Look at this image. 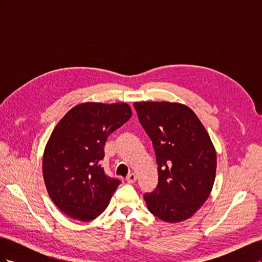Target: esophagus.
Returning a JSON list of instances; mask_svg holds the SVG:
<instances>
[{"instance_id": "obj_1", "label": "esophagus", "mask_w": 262, "mask_h": 262, "mask_svg": "<svg viewBox=\"0 0 262 262\" xmlns=\"http://www.w3.org/2000/svg\"><path fill=\"white\" fill-rule=\"evenodd\" d=\"M125 180L129 182V184H133L134 181L137 180V175L134 172H130L128 176H126V178H125Z\"/></svg>"}]
</instances>
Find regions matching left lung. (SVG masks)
<instances>
[{"label": "left lung", "mask_w": 262, "mask_h": 262, "mask_svg": "<svg viewBox=\"0 0 262 262\" xmlns=\"http://www.w3.org/2000/svg\"><path fill=\"white\" fill-rule=\"evenodd\" d=\"M153 147L158 184L145 193L148 211L167 223L191 217L207 201L216 172V153L199 118L186 105L134 102Z\"/></svg>", "instance_id": "1"}]
</instances>
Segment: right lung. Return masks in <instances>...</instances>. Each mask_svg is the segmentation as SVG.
Instances as JSON below:
<instances>
[{
    "instance_id": "1",
    "label": "right lung",
    "mask_w": 262,
    "mask_h": 262,
    "mask_svg": "<svg viewBox=\"0 0 262 262\" xmlns=\"http://www.w3.org/2000/svg\"><path fill=\"white\" fill-rule=\"evenodd\" d=\"M132 116L128 104L84 102L55 126L46 145L42 173L53 203L70 217L89 222L108 207L120 180L99 164L107 138Z\"/></svg>"
}]
</instances>
